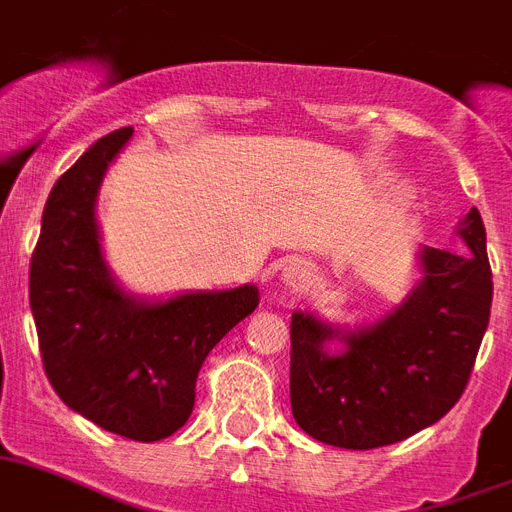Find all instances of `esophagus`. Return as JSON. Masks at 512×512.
Listing matches in <instances>:
<instances>
[{
	"label": "esophagus",
	"mask_w": 512,
	"mask_h": 512,
	"mask_svg": "<svg viewBox=\"0 0 512 512\" xmlns=\"http://www.w3.org/2000/svg\"><path fill=\"white\" fill-rule=\"evenodd\" d=\"M308 279L310 269L303 261H290V264L285 266V272H282V282H285L287 287H292V290H300V287L308 285Z\"/></svg>",
	"instance_id": "esophagus-1"
}]
</instances>
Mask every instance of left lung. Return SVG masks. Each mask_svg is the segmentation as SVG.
I'll list each match as a JSON object with an SVG mask.
<instances>
[{
  "instance_id": "obj_1",
  "label": "left lung",
  "mask_w": 512,
  "mask_h": 512,
  "mask_svg": "<svg viewBox=\"0 0 512 512\" xmlns=\"http://www.w3.org/2000/svg\"><path fill=\"white\" fill-rule=\"evenodd\" d=\"M456 233L466 248H419V282L375 321L349 329L292 313V417L310 438L370 451L435 425L461 399L489 323L492 269L479 209Z\"/></svg>"
}]
</instances>
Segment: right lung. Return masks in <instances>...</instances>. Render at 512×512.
<instances>
[{
	"label": "right lung",
	"mask_w": 512,
	"mask_h": 512,
	"mask_svg": "<svg viewBox=\"0 0 512 512\" xmlns=\"http://www.w3.org/2000/svg\"><path fill=\"white\" fill-rule=\"evenodd\" d=\"M134 129L111 131L54 183L30 261V310L59 399L121 438L155 443L186 425L204 360L259 305V287L139 298L103 253L98 194Z\"/></svg>",
	"instance_id": "obj_1"
}]
</instances>
